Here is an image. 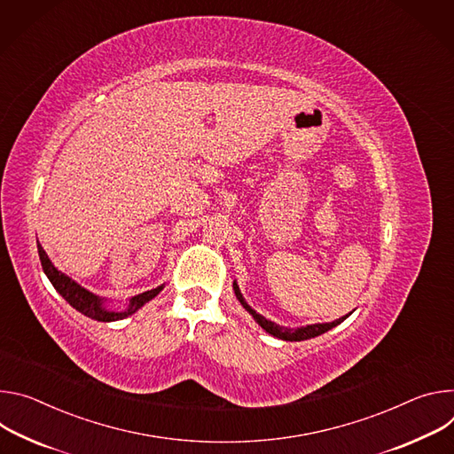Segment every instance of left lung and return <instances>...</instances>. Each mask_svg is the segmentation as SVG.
Returning a JSON list of instances; mask_svg holds the SVG:
<instances>
[{"mask_svg": "<svg viewBox=\"0 0 454 454\" xmlns=\"http://www.w3.org/2000/svg\"><path fill=\"white\" fill-rule=\"evenodd\" d=\"M232 286H234V294H236L238 301L241 303V307H243L250 316L254 317V321H256L265 332H269L270 335H274V337H278V339H283V340H307V339L317 337V335H321V333L332 330L333 326L340 325V323L351 314V312H349L348 316L339 317V319H335V321H332V323H317V325H309V326H301V328H285V326H279V325H276V323L265 319V317L260 316L254 309H250V307L247 305V301L243 299V295H241L239 286H238L236 281L232 283Z\"/></svg>", "mask_w": 454, "mask_h": 454, "instance_id": "obj_1", "label": "left lung"}]
</instances>
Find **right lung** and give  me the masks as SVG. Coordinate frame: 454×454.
Segmentation results:
<instances>
[{"label":"right lung","instance_id":"obj_1","mask_svg":"<svg viewBox=\"0 0 454 454\" xmlns=\"http://www.w3.org/2000/svg\"><path fill=\"white\" fill-rule=\"evenodd\" d=\"M37 253H39V260H41V267L46 274V278L50 279V283L54 285V288L68 301V303L81 314H84L90 319L95 321H103V323H110V321H119L124 319L131 314H135L138 309H142L147 301L153 299L155 295L160 294V290L164 288V285L151 288L147 292H142L138 295H133L129 299V305L124 312H115L105 307V297H98L95 294H91L90 290H86L84 286H81L79 283H75L72 278H68L67 274H63L61 270H58L54 267V263L50 262V258L46 256V253L43 250V247L37 243Z\"/></svg>","mask_w":454,"mask_h":454}]
</instances>
